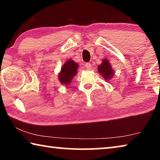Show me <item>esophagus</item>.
<instances>
[{"instance_id":"34e87169","label":"esophagus","mask_w":160,"mask_h":160,"mask_svg":"<svg viewBox=\"0 0 160 160\" xmlns=\"http://www.w3.org/2000/svg\"><path fill=\"white\" fill-rule=\"evenodd\" d=\"M85 68L88 70H90V68H91V64L90 63H86L85 64Z\"/></svg>"}]
</instances>
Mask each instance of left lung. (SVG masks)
Instances as JSON below:
<instances>
[{"label": "left lung", "mask_w": 160, "mask_h": 160, "mask_svg": "<svg viewBox=\"0 0 160 160\" xmlns=\"http://www.w3.org/2000/svg\"><path fill=\"white\" fill-rule=\"evenodd\" d=\"M97 70H98L99 73L107 81L112 79L115 73L114 70L112 67V64L109 63V61L107 58L103 59L102 63L97 67Z\"/></svg>", "instance_id": "8db88e82"}]
</instances>
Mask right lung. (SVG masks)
<instances>
[{
    "label": "right lung",
    "mask_w": 160,
    "mask_h": 160,
    "mask_svg": "<svg viewBox=\"0 0 160 160\" xmlns=\"http://www.w3.org/2000/svg\"><path fill=\"white\" fill-rule=\"evenodd\" d=\"M78 67V63L72 59L66 61V63L62 66L60 72L58 74V80L61 84L68 88L71 83L73 78L77 75Z\"/></svg>",
    "instance_id": "right-lung-1"
}]
</instances>
